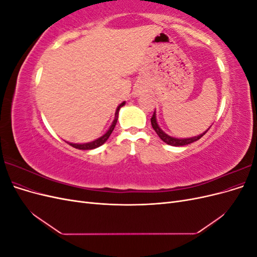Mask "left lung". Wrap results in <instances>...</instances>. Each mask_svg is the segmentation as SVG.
I'll list each match as a JSON object with an SVG mask.
<instances>
[{"label": "left lung", "instance_id": "8db88e82", "mask_svg": "<svg viewBox=\"0 0 257 257\" xmlns=\"http://www.w3.org/2000/svg\"><path fill=\"white\" fill-rule=\"evenodd\" d=\"M151 125H152L153 130L155 131V133H157V134L159 135V137L162 139L163 142L166 143L167 145L175 146V147H180V146L190 145V144H192V143H194V142L198 141V139H200L201 137H203V136L207 133L208 130L210 128V127H209L207 131L204 132L203 134H200V135H198V136H194V137H191V138H175V137H172V136L167 135V134L165 133V132H163V130L159 126V124H158V122H157V114H155V110H154L153 115H152V118H151Z\"/></svg>", "mask_w": 257, "mask_h": 257}]
</instances>
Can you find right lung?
I'll list each match as a JSON object with an SVG mask.
<instances>
[{
    "mask_svg": "<svg viewBox=\"0 0 257 257\" xmlns=\"http://www.w3.org/2000/svg\"><path fill=\"white\" fill-rule=\"evenodd\" d=\"M124 104H125V102L121 103V104L118 106V108H116L115 113H114V120H113V122H112V124H111V126L109 127V130H108L103 136H100L99 138L95 139V141H93V142H91V143H87V144H73V143H67V144L71 145V146L74 147V148H76V149H79V150H91V149H95V148H97V147H99V146H102L103 144H105L107 139L109 138V136H110L111 133H112V131H113V128H114V126H115V124H116V121H118L119 110H120V108H121L122 106H124Z\"/></svg>",
    "mask_w": 257,
    "mask_h": 257,
    "instance_id": "right-lung-1",
    "label": "right lung"
}]
</instances>
